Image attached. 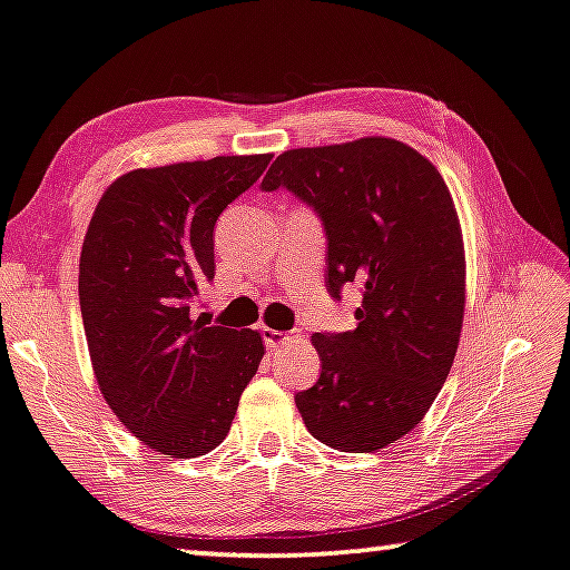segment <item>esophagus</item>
I'll return each mask as SVG.
<instances>
[{"instance_id": "1", "label": "esophagus", "mask_w": 570, "mask_h": 570, "mask_svg": "<svg viewBox=\"0 0 570 570\" xmlns=\"http://www.w3.org/2000/svg\"><path fill=\"white\" fill-rule=\"evenodd\" d=\"M261 335H263V343H266L268 351H276L278 345H284L292 340V335L288 333H282V330H271V327H263Z\"/></svg>"}]
</instances>
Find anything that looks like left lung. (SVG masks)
<instances>
[{"label":"left lung","instance_id":"8db88e82","mask_svg":"<svg viewBox=\"0 0 570 570\" xmlns=\"http://www.w3.org/2000/svg\"><path fill=\"white\" fill-rule=\"evenodd\" d=\"M320 217L325 284L361 288L358 325L314 333L320 379L296 406L320 443L373 453L428 414L453 366L465 307L461 223L438 168L392 138L286 150L263 176Z\"/></svg>","mask_w":570,"mask_h":570}]
</instances>
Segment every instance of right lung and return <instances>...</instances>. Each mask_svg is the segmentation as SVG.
Returning a JSON list of instances; mask_svg holds the SVG:
<instances>
[{"instance_id": "right-lung-1", "label": "right lung", "mask_w": 570, "mask_h": 570, "mask_svg": "<svg viewBox=\"0 0 570 570\" xmlns=\"http://www.w3.org/2000/svg\"><path fill=\"white\" fill-rule=\"evenodd\" d=\"M271 156L138 168L99 199L83 237L79 299L97 384L135 438L171 458L223 443L263 340L194 320L215 278V223Z\"/></svg>"}]
</instances>
